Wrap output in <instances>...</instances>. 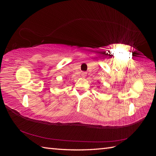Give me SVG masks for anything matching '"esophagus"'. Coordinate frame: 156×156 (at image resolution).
Returning a JSON list of instances; mask_svg holds the SVG:
<instances>
[{
  "label": "esophagus",
  "mask_w": 156,
  "mask_h": 156,
  "mask_svg": "<svg viewBox=\"0 0 156 156\" xmlns=\"http://www.w3.org/2000/svg\"><path fill=\"white\" fill-rule=\"evenodd\" d=\"M87 72H82V73H81L82 77H85L87 76Z\"/></svg>",
  "instance_id": "esophagus-1"
}]
</instances>
